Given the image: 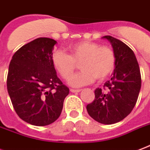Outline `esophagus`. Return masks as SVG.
Listing matches in <instances>:
<instances>
[{"instance_id": "esophagus-1", "label": "esophagus", "mask_w": 150, "mask_h": 150, "mask_svg": "<svg viewBox=\"0 0 150 150\" xmlns=\"http://www.w3.org/2000/svg\"><path fill=\"white\" fill-rule=\"evenodd\" d=\"M70 91L71 93H79L81 91V90H75V89H71Z\"/></svg>"}]
</instances>
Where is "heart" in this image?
Masks as SVG:
<instances>
[{"label": "heart", "mask_w": 150, "mask_h": 150, "mask_svg": "<svg viewBox=\"0 0 150 150\" xmlns=\"http://www.w3.org/2000/svg\"><path fill=\"white\" fill-rule=\"evenodd\" d=\"M70 54L61 50L52 55V65L64 79H67L80 64L82 71L72 76L68 83L74 87L88 85L97 79L102 81L109 76L116 66L115 51L108 45L89 41L78 42L69 48Z\"/></svg>", "instance_id": "heart-1"}]
</instances>
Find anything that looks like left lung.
Listing matches in <instances>:
<instances>
[{
    "mask_svg": "<svg viewBox=\"0 0 150 150\" xmlns=\"http://www.w3.org/2000/svg\"><path fill=\"white\" fill-rule=\"evenodd\" d=\"M111 42L116 61L111 80L94 91L95 99L86 105L88 114L103 124L120 122L131 112L141 89L142 78L139 63L133 50L125 43L106 35Z\"/></svg>",
    "mask_w": 150,
    "mask_h": 150,
    "instance_id": "1",
    "label": "left lung"
}]
</instances>
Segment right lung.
Here are the masks:
<instances>
[{
	"label": "right lung",
	"instance_id": "1",
	"mask_svg": "<svg viewBox=\"0 0 150 150\" xmlns=\"http://www.w3.org/2000/svg\"><path fill=\"white\" fill-rule=\"evenodd\" d=\"M56 44L49 38L34 39L17 50L9 64L7 89L13 108L19 118L32 125L57 120L69 93L52 65Z\"/></svg>",
	"mask_w": 150,
	"mask_h": 150
}]
</instances>
